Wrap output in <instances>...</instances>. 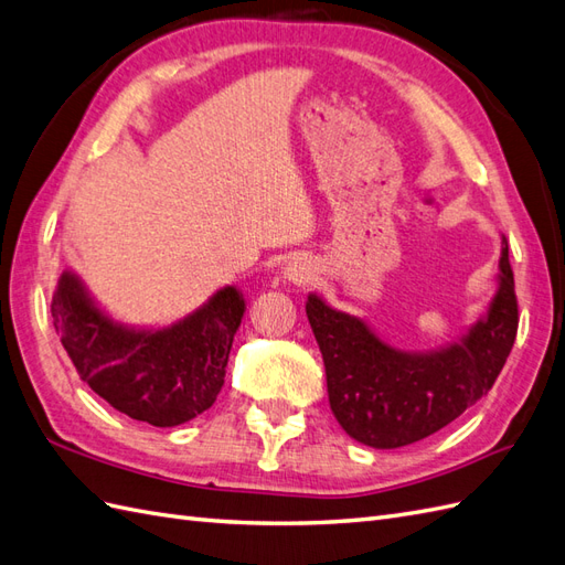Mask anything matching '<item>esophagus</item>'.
<instances>
[{
    "label": "esophagus",
    "instance_id": "34e87169",
    "mask_svg": "<svg viewBox=\"0 0 565 565\" xmlns=\"http://www.w3.org/2000/svg\"><path fill=\"white\" fill-rule=\"evenodd\" d=\"M284 277L296 286H306L315 279V267L308 259H294V263L284 269Z\"/></svg>",
    "mask_w": 565,
    "mask_h": 565
}]
</instances>
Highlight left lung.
<instances>
[{"instance_id": "1", "label": "left lung", "mask_w": 565, "mask_h": 565, "mask_svg": "<svg viewBox=\"0 0 565 565\" xmlns=\"http://www.w3.org/2000/svg\"><path fill=\"white\" fill-rule=\"evenodd\" d=\"M501 286L482 322L460 343L434 353H403L370 327L331 310L315 294L306 302L320 343L331 413L355 441L401 448L439 431L494 386L518 334V298L503 241Z\"/></svg>"}]
</instances>
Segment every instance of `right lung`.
<instances>
[{"label": "right lung", "mask_w": 565, "mask_h": 565, "mask_svg": "<svg viewBox=\"0 0 565 565\" xmlns=\"http://www.w3.org/2000/svg\"><path fill=\"white\" fill-rule=\"evenodd\" d=\"M245 302L234 286L159 331L109 322L74 274L52 296L54 329L81 380L111 408L154 427H177L212 408Z\"/></svg>", "instance_id": "add662e5"}]
</instances>
